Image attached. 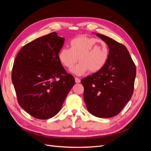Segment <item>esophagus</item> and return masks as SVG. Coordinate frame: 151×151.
<instances>
[{
	"label": "esophagus",
	"mask_w": 151,
	"mask_h": 151,
	"mask_svg": "<svg viewBox=\"0 0 151 151\" xmlns=\"http://www.w3.org/2000/svg\"><path fill=\"white\" fill-rule=\"evenodd\" d=\"M75 81H76V83H81V80H80L79 78H78V77H76V78H75Z\"/></svg>",
	"instance_id": "34e87169"
}]
</instances>
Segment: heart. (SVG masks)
I'll use <instances>...</instances> for the list:
<instances>
[{"instance_id":"1","label":"heart","mask_w":151,"mask_h":151,"mask_svg":"<svg viewBox=\"0 0 151 151\" xmlns=\"http://www.w3.org/2000/svg\"><path fill=\"white\" fill-rule=\"evenodd\" d=\"M109 49L107 44L98 38L81 36L70 42V48L63 47L58 57L62 64L68 69L80 62L72 72L77 76L83 75L89 70L96 72L104 67L108 60Z\"/></svg>"}]
</instances>
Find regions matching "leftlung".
Segmentation results:
<instances>
[{
  "instance_id": "1",
  "label": "left lung",
  "mask_w": 151,
  "mask_h": 151,
  "mask_svg": "<svg viewBox=\"0 0 151 151\" xmlns=\"http://www.w3.org/2000/svg\"><path fill=\"white\" fill-rule=\"evenodd\" d=\"M109 56L104 67L81 80L88 111L99 118L117 115L129 101L134 88L136 67L124 45L104 35Z\"/></svg>"
}]
</instances>
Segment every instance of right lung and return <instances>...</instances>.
<instances>
[{"label": "right lung", "mask_w": 151, "mask_h": 151, "mask_svg": "<svg viewBox=\"0 0 151 151\" xmlns=\"http://www.w3.org/2000/svg\"><path fill=\"white\" fill-rule=\"evenodd\" d=\"M64 40L55 32L38 38L25 45L14 62L12 81L18 103L35 118L56 115L75 84L58 57Z\"/></svg>", "instance_id": "obj_1"}]
</instances>
